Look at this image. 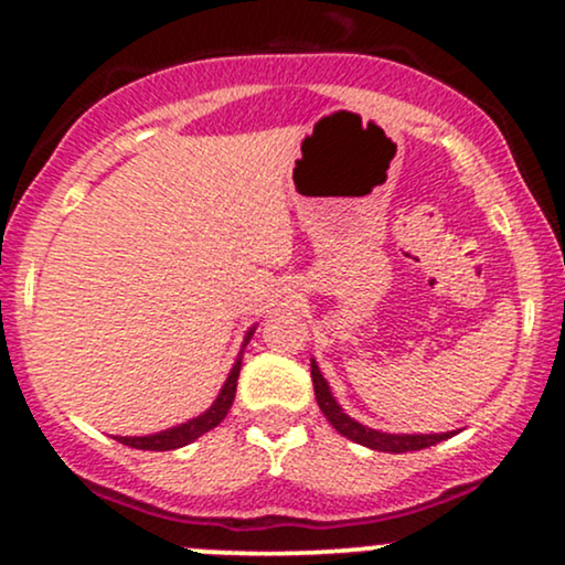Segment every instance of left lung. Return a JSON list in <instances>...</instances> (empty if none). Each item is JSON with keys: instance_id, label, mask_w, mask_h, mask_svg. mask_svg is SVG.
Masks as SVG:
<instances>
[{"instance_id": "obj_1", "label": "left lung", "mask_w": 565, "mask_h": 565, "mask_svg": "<svg viewBox=\"0 0 565 565\" xmlns=\"http://www.w3.org/2000/svg\"><path fill=\"white\" fill-rule=\"evenodd\" d=\"M310 377H313V391H316V401H319L323 417L332 423V427L342 436L355 440V444L369 446L374 451H387V454H404V451H419L427 449V446H436L440 440L451 438L454 433H427V436H395V433H380L372 430V427L355 423L353 417H348L342 412L340 404L334 401L332 391H329L327 380H323L321 369L316 361H310Z\"/></svg>"}]
</instances>
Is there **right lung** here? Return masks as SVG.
<instances>
[{"label": "right lung", "mask_w": 565, "mask_h": 565, "mask_svg": "<svg viewBox=\"0 0 565 565\" xmlns=\"http://www.w3.org/2000/svg\"><path fill=\"white\" fill-rule=\"evenodd\" d=\"M252 332H255V327L246 332L244 345L249 342ZM238 372H242V353H238L236 364H233L228 380H225L223 391H220L215 404L206 408L204 414H199V417L188 419V423L178 425V427H170V430L153 433V436H135V438L116 436V440H119V444H125V446H132V449H146V451H172V449H180V446L191 444V440H196L199 436H204V433H210L212 427H217L225 419V414H228L233 398H236Z\"/></svg>", "instance_id": "add662e5"}]
</instances>
